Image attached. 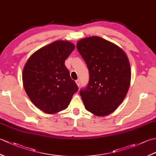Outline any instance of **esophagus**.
Here are the masks:
<instances>
[{"label": "esophagus", "mask_w": 156, "mask_h": 156, "mask_svg": "<svg viewBox=\"0 0 156 156\" xmlns=\"http://www.w3.org/2000/svg\"><path fill=\"white\" fill-rule=\"evenodd\" d=\"M76 84H77V85L78 86V87H80V80H79V79H78V80H76Z\"/></svg>", "instance_id": "obj_1"}]
</instances>
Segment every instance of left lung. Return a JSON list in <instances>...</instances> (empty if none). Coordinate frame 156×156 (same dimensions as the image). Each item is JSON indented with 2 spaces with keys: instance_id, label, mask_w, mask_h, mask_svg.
Wrapping results in <instances>:
<instances>
[{
  "instance_id": "1",
  "label": "left lung",
  "mask_w": 156,
  "mask_h": 156,
  "mask_svg": "<svg viewBox=\"0 0 156 156\" xmlns=\"http://www.w3.org/2000/svg\"><path fill=\"white\" fill-rule=\"evenodd\" d=\"M76 48L89 71L87 87L80 90L85 108L96 115H108L129 90L131 68L127 55L117 45L97 36L81 39Z\"/></svg>"
}]
</instances>
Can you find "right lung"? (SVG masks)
<instances>
[{"mask_svg": "<svg viewBox=\"0 0 156 156\" xmlns=\"http://www.w3.org/2000/svg\"><path fill=\"white\" fill-rule=\"evenodd\" d=\"M74 48L70 42L55 41L35 52L23 69L26 93L33 103L46 113L64 110L78 90L64 64Z\"/></svg>", "mask_w": 156, "mask_h": 156, "instance_id": "right-lung-1", "label": "right lung"}]
</instances>
